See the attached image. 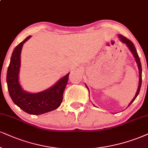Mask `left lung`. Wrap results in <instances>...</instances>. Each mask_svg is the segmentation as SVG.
Here are the masks:
<instances>
[{"instance_id": "8db88e82", "label": "left lung", "mask_w": 148, "mask_h": 148, "mask_svg": "<svg viewBox=\"0 0 148 148\" xmlns=\"http://www.w3.org/2000/svg\"><path fill=\"white\" fill-rule=\"evenodd\" d=\"M119 38L120 40H121L122 42L125 43V45H127V47H128L129 49H130V51L132 53L133 56H134V58H135L136 62L137 63V65H138V71H139V83H138V87L137 91H136V93L135 95V96H134V97L133 98V99L132 100V101H131L130 103H129L128 106H130L131 103H132V102L134 101V100H135V99L136 98V97L138 96V93H139L140 89H141V82H142V68H141V62H140V58H139V57H138V55L137 53V51H136L135 47H134V44L132 42V41H130V40H128L127 38L124 37V36H122V35H119ZM86 88H88V90H89L88 86H87L86 85ZM128 106H127V107H128Z\"/></svg>"}]
</instances>
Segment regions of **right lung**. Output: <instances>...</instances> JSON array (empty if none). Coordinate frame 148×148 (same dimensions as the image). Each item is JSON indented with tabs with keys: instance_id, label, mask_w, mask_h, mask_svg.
I'll return each instance as SVG.
<instances>
[{
	"instance_id": "add662e5",
	"label": "right lung",
	"mask_w": 148,
	"mask_h": 148,
	"mask_svg": "<svg viewBox=\"0 0 148 148\" xmlns=\"http://www.w3.org/2000/svg\"><path fill=\"white\" fill-rule=\"evenodd\" d=\"M31 37H27L14 49L7 69V83L13 102L25 112L38 115L53 110L61 105L70 73L51 88L42 92L30 93L24 90L19 82L21 54L23 44Z\"/></svg>"
}]
</instances>
